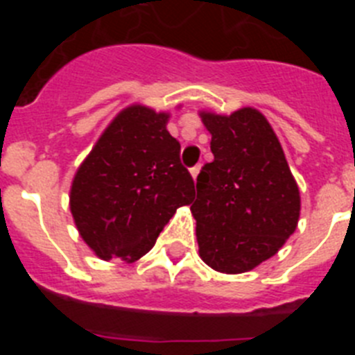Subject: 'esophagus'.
Masks as SVG:
<instances>
[{"label":"esophagus","instance_id":"obj_1","mask_svg":"<svg viewBox=\"0 0 355 355\" xmlns=\"http://www.w3.org/2000/svg\"><path fill=\"white\" fill-rule=\"evenodd\" d=\"M199 172H200V167H199V165H196V167L190 168V175H192L193 180H197V175H199Z\"/></svg>","mask_w":355,"mask_h":355}]
</instances>
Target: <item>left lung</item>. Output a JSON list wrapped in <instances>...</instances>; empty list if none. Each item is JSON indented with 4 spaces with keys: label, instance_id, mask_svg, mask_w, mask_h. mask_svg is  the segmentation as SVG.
Segmentation results:
<instances>
[{
    "label": "left lung",
    "instance_id": "obj_1",
    "mask_svg": "<svg viewBox=\"0 0 355 355\" xmlns=\"http://www.w3.org/2000/svg\"><path fill=\"white\" fill-rule=\"evenodd\" d=\"M211 135V163L197 175L192 205L200 259L220 274H243L279 252L295 233L300 192L265 115L200 110Z\"/></svg>",
    "mask_w": 355,
    "mask_h": 355
}]
</instances>
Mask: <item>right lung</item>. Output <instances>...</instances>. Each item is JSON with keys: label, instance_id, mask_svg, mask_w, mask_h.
<instances>
[{"label": "right lung", "instance_id": "obj_1", "mask_svg": "<svg viewBox=\"0 0 355 355\" xmlns=\"http://www.w3.org/2000/svg\"><path fill=\"white\" fill-rule=\"evenodd\" d=\"M168 117L139 103L121 110L72 178L69 208L97 258L139 261L175 209L196 197Z\"/></svg>", "mask_w": 355, "mask_h": 355}]
</instances>
